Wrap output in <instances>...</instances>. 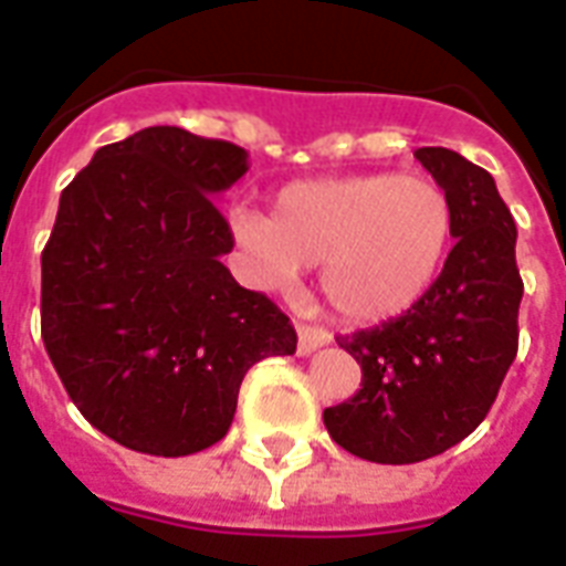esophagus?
I'll return each mask as SVG.
<instances>
[{"label": "esophagus", "instance_id": "esophagus-1", "mask_svg": "<svg viewBox=\"0 0 566 566\" xmlns=\"http://www.w3.org/2000/svg\"><path fill=\"white\" fill-rule=\"evenodd\" d=\"M296 335H300V344H296V353L300 355L317 353L319 346L332 344V335H328L326 328L308 326V323H296Z\"/></svg>", "mask_w": 566, "mask_h": 566}]
</instances>
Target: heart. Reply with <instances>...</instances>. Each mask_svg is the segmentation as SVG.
Returning <instances> with one entry per match:
<instances>
[{
    "label": "heart",
    "instance_id": "heart-1",
    "mask_svg": "<svg viewBox=\"0 0 566 566\" xmlns=\"http://www.w3.org/2000/svg\"><path fill=\"white\" fill-rule=\"evenodd\" d=\"M231 234L258 279L291 291L305 266H323L328 305L353 323H385L431 291L455 238V205L440 181L399 172L293 181L273 217L231 213Z\"/></svg>",
    "mask_w": 566,
    "mask_h": 566
}]
</instances>
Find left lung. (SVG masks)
I'll list each match as a JSON object with an SVG mask.
<instances>
[{
	"label": "left lung",
	"mask_w": 566,
	"mask_h": 566,
	"mask_svg": "<svg viewBox=\"0 0 566 566\" xmlns=\"http://www.w3.org/2000/svg\"><path fill=\"white\" fill-rule=\"evenodd\" d=\"M413 158L452 196L455 247L413 308L337 337L361 364V390L323 411L337 447L376 464H417L461 443L517 358L523 279L509 205L491 172L452 149L422 146Z\"/></svg>",
	"instance_id": "1"
}]
</instances>
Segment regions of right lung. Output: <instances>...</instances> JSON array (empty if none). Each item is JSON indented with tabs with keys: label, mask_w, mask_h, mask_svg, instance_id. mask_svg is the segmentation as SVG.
I'll list each match as a JSON object with an SVG mask.
<instances>
[{
	"label": "right lung",
	"mask_w": 566,
	"mask_h": 566,
	"mask_svg": "<svg viewBox=\"0 0 566 566\" xmlns=\"http://www.w3.org/2000/svg\"><path fill=\"white\" fill-rule=\"evenodd\" d=\"M249 170L229 140L153 126L96 149L40 255V332L84 420L181 458L226 438L252 364L296 353L287 314L234 282L211 196Z\"/></svg>",
	"instance_id": "obj_1"
}]
</instances>
